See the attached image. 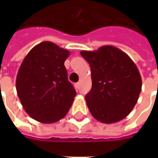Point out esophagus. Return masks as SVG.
Instances as JSON below:
<instances>
[{"mask_svg": "<svg viewBox=\"0 0 158 158\" xmlns=\"http://www.w3.org/2000/svg\"><path fill=\"white\" fill-rule=\"evenodd\" d=\"M79 85H80V83H77V84H75L76 89H79Z\"/></svg>", "mask_w": 158, "mask_h": 158, "instance_id": "1", "label": "esophagus"}]
</instances>
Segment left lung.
<instances>
[{"mask_svg":"<svg viewBox=\"0 0 158 158\" xmlns=\"http://www.w3.org/2000/svg\"><path fill=\"white\" fill-rule=\"evenodd\" d=\"M80 54L91 69V89L85 96L89 112L96 120L113 123L129 115L139 98L142 81L132 59L113 45Z\"/></svg>","mask_w":158,"mask_h":158,"instance_id":"obj_1","label":"left lung"}]
</instances>
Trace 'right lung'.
I'll use <instances>...</instances> for the list:
<instances>
[{"instance_id": "obj_1", "label": "right lung", "mask_w": 158, "mask_h": 158, "mask_svg": "<svg viewBox=\"0 0 158 158\" xmlns=\"http://www.w3.org/2000/svg\"><path fill=\"white\" fill-rule=\"evenodd\" d=\"M69 54L68 50L44 41L31 49L21 63L17 93L26 113L38 122H57L72 106L76 91L64 66Z\"/></svg>"}]
</instances>
